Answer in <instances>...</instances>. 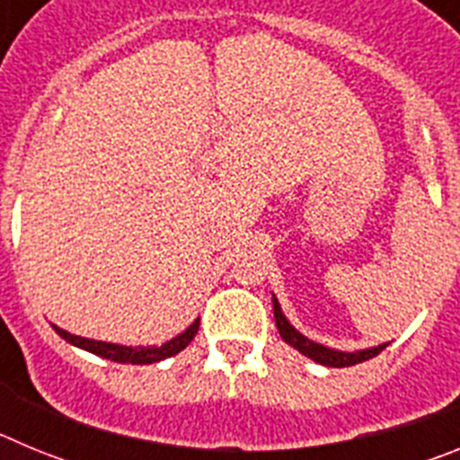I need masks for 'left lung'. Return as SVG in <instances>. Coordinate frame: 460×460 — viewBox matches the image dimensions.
<instances>
[{
    "mask_svg": "<svg viewBox=\"0 0 460 460\" xmlns=\"http://www.w3.org/2000/svg\"><path fill=\"white\" fill-rule=\"evenodd\" d=\"M274 318H276V327H279L280 339L286 341L288 345H292V348H296L302 355H306L308 359L323 364V367H332V368L355 367V364H361V361H367L371 359V357L380 355V352L387 348V343H385V345H377V348H368V350L341 352V350H332V348H324V345L320 343H313V341H308L306 336L299 334V332L288 323L283 311H280L279 302H276V296H274Z\"/></svg>",
    "mask_w": 460,
    "mask_h": 460,
    "instance_id": "8db88e82",
    "label": "left lung"
}]
</instances>
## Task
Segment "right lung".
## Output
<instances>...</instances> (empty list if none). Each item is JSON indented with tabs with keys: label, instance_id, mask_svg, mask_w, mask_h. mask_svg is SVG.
<instances>
[{
	"label": "right lung",
	"instance_id": "1",
	"mask_svg": "<svg viewBox=\"0 0 460 460\" xmlns=\"http://www.w3.org/2000/svg\"><path fill=\"white\" fill-rule=\"evenodd\" d=\"M198 327H200V318L195 320L186 332H181L180 336H174L172 341L164 343L161 348L152 345V348H128V345H115V343H103V341H92V339H83V336L68 334L64 329H59L57 324H52L57 334L62 336L64 341H68L71 345H78L83 350L93 352V355L103 357V359L117 361V364H154V361H161L165 357H172L177 352H181L190 341L195 339L198 334Z\"/></svg>",
	"mask_w": 460,
	"mask_h": 460
}]
</instances>
